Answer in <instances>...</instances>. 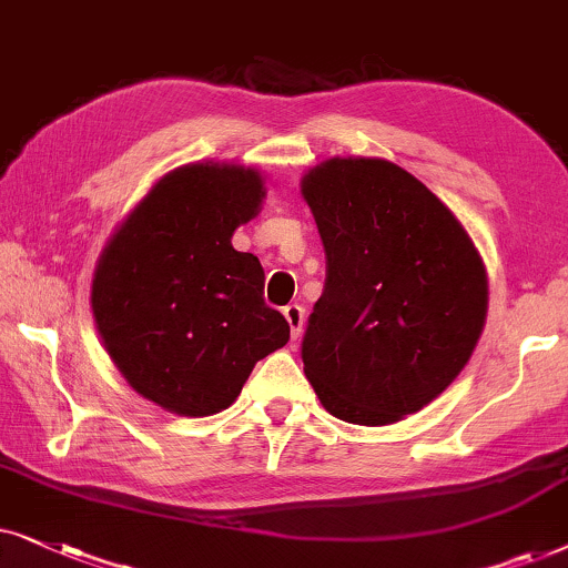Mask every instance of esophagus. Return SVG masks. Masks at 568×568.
I'll return each mask as SVG.
<instances>
[{
    "mask_svg": "<svg viewBox=\"0 0 568 568\" xmlns=\"http://www.w3.org/2000/svg\"><path fill=\"white\" fill-rule=\"evenodd\" d=\"M283 314H285V320H288V324H291V335H293V339H296L301 332H304V306L301 304H288L283 308Z\"/></svg>",
    "mask_w": 568,
    "mask_h": 568,
    "instance_id": "34e87169",
    "label": "esophagus"
}]
</instances>
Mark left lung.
Wrapping results in <instances>:
<instances>
[{
    "instance_id": "obj_1",
    "label": "left lung",
    "mask_w": 568,
    "mask_h": 568,
    "mask_svg": "<svg viewBox=\"0 0 568 568\" xmlns=\"http://www.w3.org/2000/svg\"><path fill=\"white\" fill-rule=\"evenodd\" d=\"M327 277L301 358L324 410L358 426L418 413L478 343L488 280L478 248L413 173L332 158L304 176Z\"/></svg>"
}]
</instances>
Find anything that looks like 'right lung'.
<instances>
[{
    "mask_svg": "<svg viewBox=\"0 0 568 568\" xmlns=\"http://www.w3.org/2000/svg\"><path fill=\"white\" fill-rule=\"evenodd\" d=\"M264 196L244 165L171 171L113 233L93 277V316L124 379L179 415L221 413L291 337L264 304V270L233 231Z\"/></svg>",
    "mask_w": 568,
    "mask_h": 568,
    "instance_id": "add662e5",
    "label": "right lung"
}]
</instances>
